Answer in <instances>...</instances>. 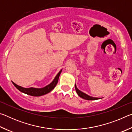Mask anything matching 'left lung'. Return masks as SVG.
Segmentation results:
<instances>
[{
	"instance_id": "8db88e82",
	"label": "left lung",
	"mask_w": 132,
	"mask_h": 132,
	"mask_svg": "<svg viewBox=\"0 0 132 132\" xmlns=\"http://www.w3.org/2000/svg\"><path fill=\"white\" fill-rule=\"evenodd\" d=\"M75 89H76V92L77 93V94L79 95V97H80L82 98H83V99H84V100H96L99 99V98H95V97H90V96L87 95L86 94L82 93V91H80L79 89L77 88L76 85H75Z\"/></svg>"
}]
</instances>
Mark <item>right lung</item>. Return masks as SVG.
Instances as JSON below:
<instances>
[{"instance_id":"right-lung-1","label":"right lung","mask_w":132,"mask_h":132,"mask_svg":"<svg viewBox=\"0 0 132 132\" xmlns=\"http://www.w3.org/2000/svg\"><path fill=\"white\" fill-rule=\"evenodd\" d=\"M62 70H61L59 73H58V74L56 75V76L55 77L54 80H53V81L51 82V83L42 88H35L33 87L24 88L20 86H18L16 84H15L14 82L12 81V82L15 87L22 93H24L31 96H35V97H37V96H41L50 93V91H52L53 89L55 87L56 85L57 84L58 82V80H59V76L61 75Z\"/></svg>"}]
</instances>
